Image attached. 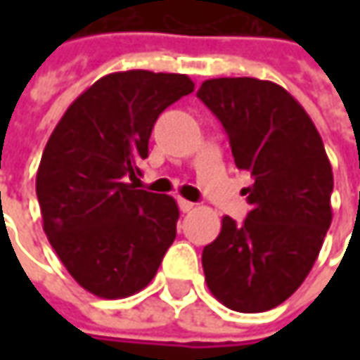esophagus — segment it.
<instances>
[{"label":"esophagus","instance_id":"obj_1","mask_svg":"<svg viewBox=\"0 0 360 360\" xmlns=\"http://www.w3.org/2000/svg\"><path fill=\"white\" fill-rule=\"evenodd\" d=\"M178 206H180V210H182V212H190V210L194 208V202L180 198V200H178Z\"/></svg>","mask_w":360,"mask_h":360}]
</instances>
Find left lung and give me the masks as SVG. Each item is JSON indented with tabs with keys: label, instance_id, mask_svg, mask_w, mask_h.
I'll use <instances>...</instances> for the list:
<instances>
[{
	"label": "left lung",
	"instance_id": "left-lung-1",
	"mask_svg": "<svg viewBox=\"0 0 360 360\" xmlns=\"http://www.w3.org/2000/svg\"><path fill=\"white\" fill-rule=\"evenodd\" d=\"M196 96L229 134L234 164L255 178L242 190L246 220L224 216L202 250L206 284L232 311H270L309 276L333 220L325 144L304 108L274 82L214 77Z\"/></svg>",
	"mask_w": 360,
	"mask_h": 360
}]
</instances>
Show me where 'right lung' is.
Here are the masks:
<instances>
[{"label": "right lung", "instance_id": "right-lung-1", "mask_svg": "<svg viewBox=\"0 0 360 360\" xmlns=\"http://www.w3.org/2000/svg\"><path fill=\"white\" fill-rule=\"evenodd\" d=\"M190 91L184 74L116 72L77 96L49 136L35 176L44 232L96 297L140 292L176 238V200L136 180L158 116Z\"/></svg>", "mask_w": 360, "mask_h": 360}]
</instances>
